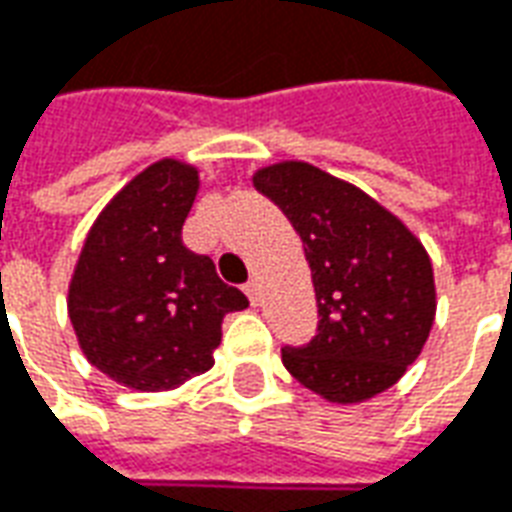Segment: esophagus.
Wrapping results in <instances>:
<instances>
[{
	"label": "esophagus",
	"instance_id": "34e87169",
	"mask_svg": "<svg viewBox=\"0 0 512 512\" xmlns=\"http://www.w3.org/2000/svg\"><path fill=\"white\" fill-rule=\"evenodd\" d=\"M242 288H245V294H248V299H251V305H259V299H261L259 283H256V280H248Z\"/></svg>",
	"mask_w": 512,
	"mask_h": 512
}]
</instances>
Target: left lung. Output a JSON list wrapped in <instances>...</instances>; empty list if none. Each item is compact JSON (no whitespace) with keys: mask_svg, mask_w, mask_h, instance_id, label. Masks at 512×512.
<instances>
[{"mask_svg":"<svg viewBox=\"0 0 512 512\" xmlns=\"http://www.w3.org/2000/svg\"><path fill=\"white\" fill-rule=\"evenodd\" d=\"M253 186L291 221L313 272L315 337L280 351L286 370L329 402L394 386L434 321L424 245L364 191L305 161L259 169Z\"/></svg>","mask_w":512,"mask_h":512,"instance_id":"left-lung-1","label":"left lung"}]
</instances>
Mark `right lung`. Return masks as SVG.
Listing matches in <instances>:
<instances>
[{"label": "right lung", "instance_id": "obj_1", "mask_svg": "<svg viewBox=\"0 0 512 512\" xmlns=\"http://www.w3.org/2000/svg\"><path fill=\"white\" fill-rule=\"evenodd\" d=\"M197 169L156 161L124 186L86 237L69 321L86 359L137 391H167L213 367L224 315L248 307L210 256L183 245Z\"/></svg>", "mask_w": 512, "mask_h": 512}]
</instances>
